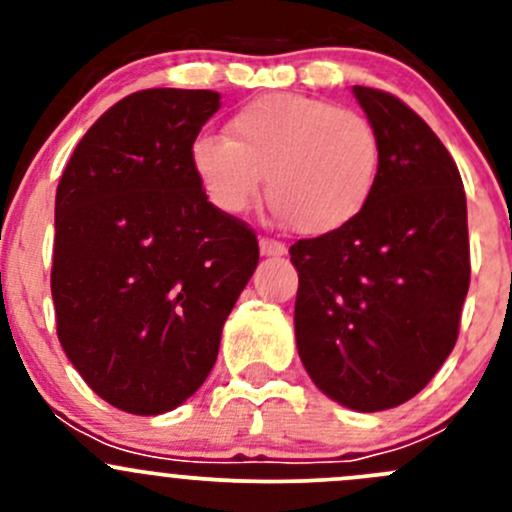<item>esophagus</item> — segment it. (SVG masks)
Returning <instances> with one entry per match:
<instances>
[{"label":"esophagus","instance_id":"34e87169","mask_svg":"<svg viewBox=\"0 0 512 512\" xmlns=\"http://www.w3.org/2000/svg\"><path fill=\"white\" fill-rule=\"evenodd\" d=\"M260 252L267 257H282L287 252L285 242L272 240V237H260Z\"/></svg>","mask_w":512,"mask_h":512}]
</instances>
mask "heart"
<instances>
[{"label": "heart", "instance_id": "1", "mask_svg": "<svg viewBox=\"0 0 512 512\" xmlns=\"http://www.w3.org/2000/svg\"><path fill=\"white\" fill-rule=\"evenodd\" d=\"M230 138L200 133L190 168L210 203L240 215L260 198L299 235L322 237L359 218L379 185L384 143L364 113L302 94H265L232 113Z\"/></svg>", "mask_w": 512, "mask_h": 512}]
</instances>
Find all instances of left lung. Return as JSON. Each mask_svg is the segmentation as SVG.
I'll list each match as a JSON object with an SVG mask.
<instances>
[{"label": "left lung", "mask_w": 512, "mask_h": 512, "mask_svg": "<svg viewBox=\"0 0 512 512\" xmlns=\"http://www.w3.org/2000/svg\"><path fill=\"white\" fill-rule=\"evenodd\" d=\"M354 96L384 143L374 198L289 255L304 369L329 399L371 414L414 399L456 347L471 247L461 173L436 133L386 91Z\"/></svg>", "instance_id": "left-lung-1"}]
</instances>
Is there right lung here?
<instances>
[{
	"label": "right lung",
	"mask_w": 512,
	"mask_h": 512,
	"mask_svg": "<svg viewBox=\"0 0 512 512\" xmlns=\"http://www.w3.org/2000/svg\"><path fill=\"white\" fill-rule=\"evenodd\" d=\"M218 108L215 91L121 98L56 188V334L86 384L128 414H165L203 386L260 260L252 227L208 203L190 168Z\"/></svg>",
	"instance_id": "right-lung-1"
}]
</instances>
